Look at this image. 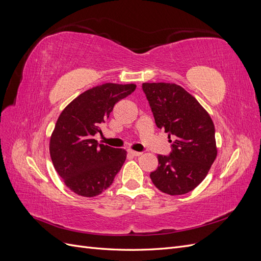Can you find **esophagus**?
<instances>
[{
    "label": "esophagus",
    "instance_id": "1",
    "mask_svg": "<svg viewBox=\"0 0 261 261\" xmlns=\"http://www.w3.org/2000/svg\"><path fill=\"white\" fill-rule=\"evenodd\" d=\"M128 153L133 156H139L143 154V152H138V151H134V150H128Z\"/></svg>",
    "mask_w": 261,
    "mask_h": 261
}]
</instances>
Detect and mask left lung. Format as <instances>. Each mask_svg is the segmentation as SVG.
<instances>
[{"instance_id":"8db88e82","label":"left lung","mask_w":261,"mask_h":261,"mask_svg":"<svg viewBox=\"0 0 261 261\" xmlns=\"http://www.w3.org/2000/svg\"><path fill=\"white\" fill-rule=\"evenodd\" d=\"M143 90L156 127L168 133L172 143L169 155H158L159 167L150 178L165 194L189 193L216 160L215 125L199 102L178 85L145 83Z\"/></svg>"}]
</instances>
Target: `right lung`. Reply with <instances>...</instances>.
I'll list each match as a JSON object with an SVG mask.
<instances>
[{
  "label": "right lung",
  "mask_w": 261,
  "mask_h": 261,
  "mask_svg": "<svg viewBox=\"0 0 261 261\" xmlns=\"http://www.w3.org/2000/svg\"><path fill=\"white\" fill-rule=\"evenodd\" d=\"M136 89V85L103 84L80 94L63 110L50 139L55 171L75 194L94 197L113 183L126 159V151L98 145L101 133L117 101Z\"/></svg>",
  "instance_id": "add662e5"
}]
</instances>
